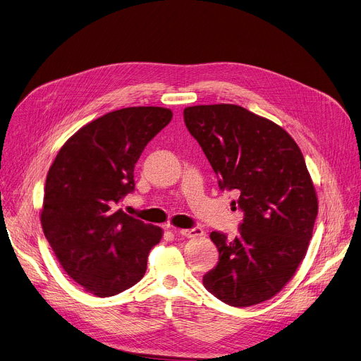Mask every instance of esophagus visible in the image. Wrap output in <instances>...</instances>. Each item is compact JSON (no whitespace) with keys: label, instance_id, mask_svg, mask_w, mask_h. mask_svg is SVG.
<instances>
[{"label":"esophagus","instance_id":"34e87169","mask_svg":"<svg viewBox=\"0 0 361 361\" xmlns=\"http://www.w3.org/2000/svg\"><path fill=\"white\" fill-rule=\"evenodd\" d=\"M180 234L185 238H197L203 235V230L200 226H195V228H187V230H180Z\"/></svg>","mask_w":361,"mask_h":361}]
</instances>
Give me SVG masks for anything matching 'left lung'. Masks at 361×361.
Returning <instances> with one entry per match:
<instances>
[{
    "label": "left lung",
    "mask_w": 361,
    "mask_h": 361,
    "mask_svg": "<svg viewBox=\"0 0 361 361\" xmlns=\"http://www.w3.org/2000/svg\"><path fill=\"white\" fill-rule=\"evenodd\" d=\"M184 123L244 212L234 240L211 233L219 262L203 286L225 305H259L286 287L313 234L317 196L305 158L282 127L238 105L187 106Z\"/></svg>",
    "instance_id": "obj_1"
}]
</instances>
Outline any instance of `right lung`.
<instances>
[{
    "mask_svg": "<svg viewBox=\"0 0 361 361\" xmlns=\"http://www.w3.org/2000/svg\"><path fill=\"white\" fill-rule=\"evenodd\" d=\"M173 118L161 106H130L90 121L63 145L47 176L41 224L67 275L97 297L137 283L157 225L116 211L135 190V165L145 146Z\"/></svg>",
    "mask_w": 361,
    "mask_h": 361,
    "instance_id": "add662e5",
    "label": "right lung"
}]
</instances>
